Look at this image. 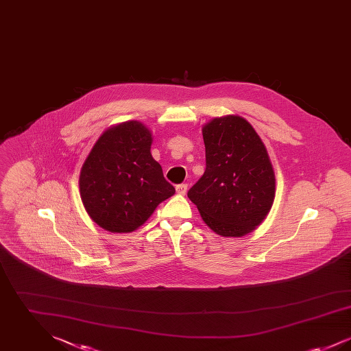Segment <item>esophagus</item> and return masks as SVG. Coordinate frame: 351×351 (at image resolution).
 <instances>
[{
    "label": "esophagus",
    "mask_w": 351,
    "mask_h": 351,
    "mask_svg": "<svg viewBox=\"0 0 351 351\" xmlns=\"http://www.w3.org/2000/svg\"><path fill=\"white\" fill-rule=\"evenodd\" d=\"M186 188H188L186 184H179V185H176V192L179 195H185L186 193Z\"/></svg>",
    "instance_id": "34e87169"
}]
</instances>
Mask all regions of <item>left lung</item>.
I'll return each instance as SVG.
<instances>
[{"label": "left lung", "mask_w": 351, "mask_h": 351, "mask_svg": "<svg viewBox=\"0 0 351 351\" xmlns=\"http://www.w3.org/2000/svg\"><path fill=\"white\" fill-rule=\"evenodd\" d=\"M206 168L188 197L202 221L221 237H243L267 217L276 180L267 149L241 116L210 119L202 126Z\"/></svg>", "instance_id": "8db88e82"}]
</instances>
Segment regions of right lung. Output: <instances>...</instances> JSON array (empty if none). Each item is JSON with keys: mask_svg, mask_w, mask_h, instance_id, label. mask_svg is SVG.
<instances>
[{"mask_svg": "<svg viewBox=\"0 0 351 351\" xmlns=\"http://www.w3.org/2000/svg\"><path fill=\"white\" fill-rule=\"evenodd\" d=\"M152 133L139 121L106 129L89 151L79 178L88 216L112 233H132L175 193L151 155Z\"/></svg>", "mask_w": 351, "mask_h": 351, "instance_id": "obj_1", "label": "right lung"}]
</instances>
